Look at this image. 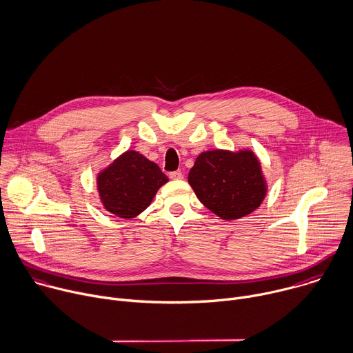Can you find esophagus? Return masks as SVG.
<instances>
[{
    "label": "esophagus",
    "mask_w": 353,
    "mask_h": 353,
    "mask_svg": "<svg viewBox=\"0 0 353 353\" xmlns=\"http://www.w3.org/2000/svg\"><path fill=\"white\" fill-rule=\"evenodd\" d=\"M170 178L171 179H182L183 175L181 171H174V172H170Z\"/></svg>",
    "instance_id": "34e87169"
}]
</instances>
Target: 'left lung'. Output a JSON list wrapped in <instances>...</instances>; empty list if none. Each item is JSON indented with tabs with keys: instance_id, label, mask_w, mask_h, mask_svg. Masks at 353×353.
<instances>
[{
	"instance_id": "left-lung-1",
	"label": "left lung",
	"mask_w": 353,
	"mask_h": 353,
	"mask_svg": "<svg viewBox=\"0 0 353 353\" xmlns=\"http://www.w3.org/2000/svg\"><path fill=\"white\" fill-rule=\"evenodd\" d=\"M188 182L200 203L225 221L253 213L268 190L261 163L250 149L201 152Z\"/></svg>"
}]
</instances>
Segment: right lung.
<instances>
[{
	"instance_id": "right-lung-1",
	"label": "right lung",
	"mask_w": 353,
	"mask_h": 353,
	"mask_svg": "<svg viewBox=\"0 0 353 353\" xmlns=\"http://www.w3.org/2000/svg\"><path fill=\"white\" fill-rule=\"evenodd\" d=\"M168 182L160 167L136 150H126L99 171L96 185L108 213L130 220L145 211L157 190Z\"/></svg>"
}]
</instances>
